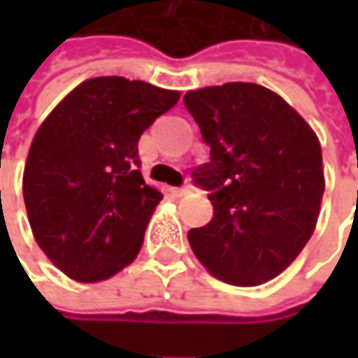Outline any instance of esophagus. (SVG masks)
Masks as SVG:
<instances>
[{
  "label": "esophagus",
  "mask_w": 358,
  "mask_h": 358,
  "mask_svg": "<svg viewBox=\"0 0 358 358\" xmlns=\"http://www.w3.org/2000/svg\"><path fill=\"white\" fill-rule=\"evenodd\" d=\"M187 193H189V187H175V189H173V195H175V197H183Z\"/></svg>",
  "instance_id": "1"
}]
</instances>
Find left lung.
Listing matches in <instances>:
<instances>
[{
	"label": "left lung",
	"mask_w": 358,
	"mask_h": 358,
	"mask_svg": "<svg viewBox=\"0 0 358 358\" xmlns=\"http://www.w3.org/2000/svg\"><path fill=\"white\" fill-rule=\"evenodd\" d=\"M211 147L195 181L211 189L213 219L189 243L213 277L237 287L275 279L309 243L324 193L317 133L279 93L233 81L187 91Z\"/></svg>",
	"instance_id": "obj_1"
}]
</instances>
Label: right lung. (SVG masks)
Returning <instances> with one entry per match:
<instances>
[{
  "label": "right lung",
  "instance_id": "right-lung-1",
  "mask_svg": "<svg viewBox=\"0 0 358 358\" xmlns=\"http://www.w3.org/2000/svg\"><path fill=\"white\" fill-rule=\"evenodd\" d=\"M181 93L125 77H93L53 107L35 131L23 169V201L48 259L79 282L131 265L163 199L147 185L139 137Z\"/></svg>",
  "mask_w": 358,
  "mask_h": 358
}]
</instances>
